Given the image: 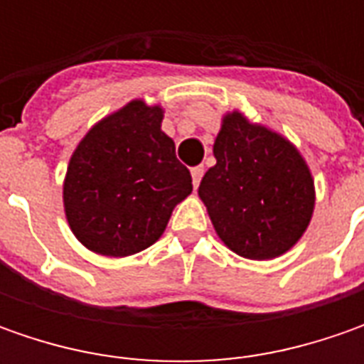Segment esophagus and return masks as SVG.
<instances>
[{
  "instance_id": "1",
  "label": "esophagus",
  "mask_w": 364,
  "mask_h": 364,
  "mask_svg": "<svg viewBox=\"0 0 364 364\" xmlns=\"http://www.w3.org/2000/svg\"><path fill=\"white\" fill-rule=\"evenodd\" d=\"M190 174H192V184H194V188H198V184H200V180H203L204 168L203 166H194V168L190 170Z\"/></svg>"
}]
</instances>
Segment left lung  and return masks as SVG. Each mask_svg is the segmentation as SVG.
<instances>
[{"label": "left lung", "mask_w": 364, "mask_h": 364, "mask_svg": "<svg viewBox=\"0 0 364 364\" xmlns=\"http://www.w3.org/2000/svg\"><path fill=\"white\" fill-rule=\"evenodd\" d=\"M213 151L217 164L198 196L220 241L247 259L284 255L314 213V180L300 151L239 111L223 117Z\"/></svg>", "instance_id": "obj_1"}]
</instances>
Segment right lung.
I'll return each instance as SVG.
<instances>
[{"mask_svg":"<svg viewBox=\"0 0 364 364\" xmlns=\"http://www.w3.org/2000/svg\"><path fill=\"white\" fill-rule=\"evenodd\" d=\"M164 109L135 99L101 119L75 149L64 178L66 220L99 255L127 257L154 245L192 176L161 132Z\"/></svg>","mask_w":364,"mask_h":364,"instance_id":"right-lung-1","label":"right lung"}]
</instances>
